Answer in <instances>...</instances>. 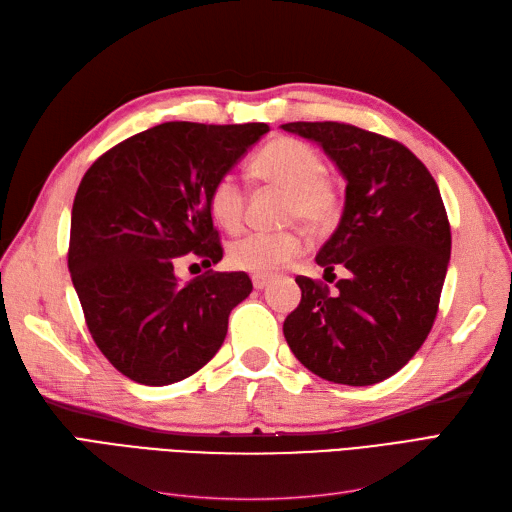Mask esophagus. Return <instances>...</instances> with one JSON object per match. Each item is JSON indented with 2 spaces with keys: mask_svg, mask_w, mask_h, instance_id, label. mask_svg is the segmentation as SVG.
Returning a JSON list of instances; mask_svg holds the SVG:
<instances>
[{
  "mask_svg": "<svg viewBox=\"0 0 512 512\" xmlns=\"http://www.w3.org/2000/svg\"><path fill=\"white\" fill-rule=\"evenodd\" d=\"M252 284H254L256 290H262V288H267L271 284V277H267V275H252Z\"/></svg>",
  "mask_w": 512,
  "mask_h": 512,
  "instance_id": "34e87169",
  "label": "esophagus"
}]
</instances>
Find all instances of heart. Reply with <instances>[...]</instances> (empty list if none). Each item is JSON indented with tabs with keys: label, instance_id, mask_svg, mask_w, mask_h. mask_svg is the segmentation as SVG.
I'll return each mask as SVG.
<instances>
[{
	"label": "heart",
	"instance_id": "heart-1",
	"mask_svg": "<svg viewBox=\"0 0 512 512\" xmlns=\"http://www.w3.org/2000/svg\"><path fill=\"white\" fill-rule=\"evenodd\" d=\"M254 175L280 185L288 192L286 220H301L314 230H327L342 213V196L335 183L324 177V160L307 143L294 138H277L262 149L252 162ZM245 190L232 173L213 181L209 190V211L224 230L235 232L243 222ZM305 252L301 230L250 232L230 245V265L254 275H273Z\"/></svg>",
	"mask_w": 512,
	"mask_h": 512
}]
</instances>
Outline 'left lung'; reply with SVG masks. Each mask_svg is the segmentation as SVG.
<instances>
[{"label": "left lung", "mask_w": 512, "mask_h": 512, "mask_svg": "<svg viewBox=\"0 0 512 512\" xmlns=\"http://www.w3.org/2000/svg\"><path fill=\"white\" fill-rule=\"evenodd\" d=\"M282 130L318 143L346 179L342 220L316 262L324 273L348 271L333 292L297 277L301 303L284 337L324 380L382 382L423 346L438 314L451 260L438 183L408 147L350 123L292 121Z\"/></svg>", "instance_id": "obj_1"}]
</instances>
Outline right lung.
<instances>
[{"instance_id":"obj_1","label":"right lung","mask_w":512,"mask_h":512,"mask_svg":"<svg viewBox=\"0 0 512 512\" xmlns=\"http://www.w3.org/2000/svg\"><path fill=\"white\" fill-rule=\"evenodd\" d=\"M267 132V123L168 121L108 149L85 173L68 269L96 346L130 380L179 382L224 344L252 280L211 269L183 284L175 269L185 254L205 267L222 260L209 190Z\"/></svg>"}]
</instances>
